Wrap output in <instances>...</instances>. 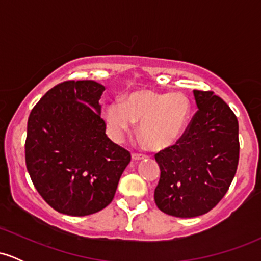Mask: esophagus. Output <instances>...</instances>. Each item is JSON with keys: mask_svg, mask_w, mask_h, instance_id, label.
I'll use <instances>...</instances> for the list:
<instances>
[{"mask_svg": "<svg viewBox=\"0 0 261 261\" xmlns=\"http://www.w3.org/2000/svg\"><path fill=\"white\" fill-rule=\"evenodd\" d=\"M147 155L146 154H140V153H133V160L135 161H141V160H146Z\"/></svg>", "mask_w": 261, "mask_h": 261, "instance_id": "1", "label": "esophagus"}]
</instances>
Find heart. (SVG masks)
<instances>
[{
    "label": "heart",
    "instance_id": "1",
    "mask_svg": "<svg viewBox=\"0 0 261 261\" xmlns=\"http://www.w3.org/2000/svg\"><path fill=\"white\" fill-rule=\"evenodd\" d=\"M191 103L184 93L135 91L113 100L104 110L107 133L121 142L140 121L139 131L152 149L173 146L184 134L190 119Z\"/></svg>",
    "mask_w": 261,
    "mask_h": 261
}]
</instances>
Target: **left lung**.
<instances>
[{
  "mask_svg": "<svg viewBox=\"0 0 261 261\" xmlns=\"http://www.w3.org/2000/svg\"><path fill=\"white\" fill-rule=\"evenodd\" d=\"M199 110L173 146L154 154L161 178L154 201L164 214L189 218L211 211L234 178L238 120L211 91H194Z\"/></svg>",
  "mask_w": 261,
  "mask_h": 261,
  "instance_id": "left-lung-1",
  "label": "left lung"
}]
</instances>
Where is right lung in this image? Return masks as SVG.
Returning a JSON list of instances; mask_svg holds the SVG:
<instances>
[{"label": "right lung", "mask_w": 261, "mask_h": 261, "mask_svg": "<svg viewBox=\"0 0 261 261\" xmlns=\"http://www.w3.org/2000/svg\"><path fill=\"white\" fill-rule=\"evenodd\" d=\"M104 86L65 81L32 109L25 164L40 196L68 216H88L113 201L131 154L106 134L99 99Z\"/></svg>", "instance_id": "right-lung-1"}]
</instances>
